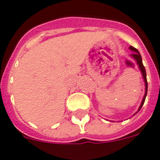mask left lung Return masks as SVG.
Masks as SVG:
<instances>
[{"mask_svg":"<svg viewBox=\"0 0 160 160\" xmlns=\"http://www.w3.org/2000/svg\"><path fill=\"white\" fill-rule=\"evenodd\" d=\"M130 49L132 50L133 52H135V53L131 54V57H132V58L136 61V62H137L138 66H139V68H140V71H141V73H142L143 78H144V81H145V96H144V98H143L142 102H141V104H140V107H139V109H138V112H139V111L141 109V107H142V106L144 105V103H145V98H146V95H147L148 83H147V79H146V72H145V67H144V65H143L142 58H141V55H140V53H139V51H138L135 48L132 47V46H130ZM138 112H136V113H138ZM136 113H135V114H136Z\"/></svg>","mask_w":160,"mask_h":160,"instance_id":"obj_1","label":"left lung"}]
</instances>
